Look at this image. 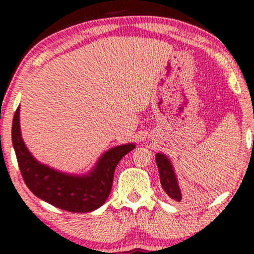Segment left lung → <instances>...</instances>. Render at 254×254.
I'll return each mask as SVG.
<instances>
[{
	"mask_svg": "<svg viewBox=\"0 0 254 254\" xmlns=\"http://www.w3.org/2000/svg\"><path fill=\"white\" fill-rule=\"evenodd\" d=\"M156 163L158 166L159 179H161L163 190L171 199L175 201H182V192H180L177 177L170 159L165 155L158 152V154H156Z\"/></svg>",
	"mask_w": 254,
	"mask_h": 254,
	"instance_id": "left-lung-1",
	"label": "left lung"
}]
</instances>
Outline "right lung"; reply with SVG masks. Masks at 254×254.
<instances>
[{
  "mask_svg": "<svg viewBox=\"0 0 254 254\" xmlns=\"http://www.w3.org/2000/svg\"><path fill=\"white\" fill-rule=\"evenodd\" d=\"M11 138L20 173L31 192L52 206L71 213H89L105 203L118 163L135 148L134 143L111 148L91 172L72 176L40 164L30 154L20 135L19 107L13 116Z\"/></svg>",
  "mask_w": 254,
  "mask_h": 254,
  "instance_id": "add662e5",
  "label": "right lung"
}]
</instances>
